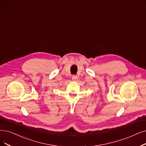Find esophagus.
<instances>
[{
	"label": "esophagus",
	"instance_id": "obj_1",
	"mask_svg": "<svg viewBox=\"0 0 146 146\" xmlns=\"http://www.w3.org/2000/svg\"><path fill=\"white\" fill-rule=\"evenodd\" d=\"M77 78H78V77H77V75H73L72 77V81H75L76 80H77Z\"/></svg>",
	"mask_w": 146,
	"mask_h": 146
}]
</instances>
